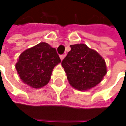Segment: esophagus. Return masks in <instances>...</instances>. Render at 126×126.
Instances as JSON below:
<instances>
[{"mask_svg": "<svg viewBox=\"0 0 126 126\" xmlns=\"http://www.w3.org/2000/svg\"><path fill=\"white\" fill-rule=\"evenodd\" d=\"M60 57L61 60H64V58L65 57V55H61L60 56Z\"/></svg>", "mask_w": 126, "mask_h": 126, "instance_id": "obj_1", "label": "esophagus"}]
</instances>
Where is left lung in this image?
Listing matches in <instances>:
<instances>
[{"label":"left lung","mask_w":126,"mask_h":126,"mask_svg":"<svg viewBox=\"0 0 126 126\" xmlns=\"http://www.w3.org/2000/svg\"><path fill=\"white\" fill-rule=\"evenodd\" d=\"M62 62L69 84L78 90H88L102 80L107 69L99 53L83 43L71 45Z\"/></svg>","instance_id":"obj_1"}]
</instances>
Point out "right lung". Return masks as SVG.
<instances>
[{"instance_id": "1", "label": "right lung", "mask_w": 126, "mask_h": 126, "mask_svg": "<svg viewBox=\"0 0 126 126\" xmlns=\"http://www.w3.org/2000/svg\"><path fill=\"white\" fill-rule=\"evenodd\" d=\"M60 62L55 48L42 42L21 53L15 68L23 83L41 88L48 83L54 67Z\"/></svg>"}]
</instances>
